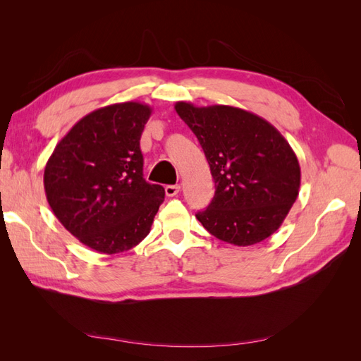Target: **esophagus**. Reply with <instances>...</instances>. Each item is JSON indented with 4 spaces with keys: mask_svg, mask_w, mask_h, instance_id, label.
Instances as JSON below:
<instances>
[{
    "mask_svg": "<svg viewBox=\"0 0 361 361\" xmlns=\"http://www.w3.org/2000/svg\"><path fill=\"white\" fill-rule=\"evenodd\" d=\"M179 191H180L179 185H167V187H166L167 197H174V195L179 194Z\"/></svg>",
    "mask_w": 361,
    "mask_h": 361,
    "instance_id": "obj_1",
    "label": "esophagus"
}]
</instances>
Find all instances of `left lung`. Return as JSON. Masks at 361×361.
I'll return each instance as SVG.
<instances>
[{"label": "left lung", "instance_id": "left-lung-1", "mask_svg": "<svg viewBox=\"0 0 361 361\" xmlns=\"http://www.w3.org/2000/svg\"><path fill=\"white\" fill-rule=\"evenodd\" d=\"M174 110L197 137L215 180L214 199L197 220L238 247L271 236L300 192V162L286 138L243 108L176 102Z\"/></svg>", "mask_w": 361, "mask_h": 361}]
</instances>
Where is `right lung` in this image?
I'll return each mask as SVG.
<instances>
[{
  "label": "right lung",
  "mask_w": 361,
  "mask_h": 361,
  "mask_svg": "<svg viewBox=\"0 0 361 361\" xmlns=\"http://www.w3.org/2000/svg\"><path fill=\"white\" fill-rule=\"evenodd\" d=\"M152 114L141 102L97 108L76 122L49 157L43 185L54 215L104 255L149 235L166 191L143 178L140 138Z\"/></svg>",
  "instance_id": "1"
}]
</instances>
